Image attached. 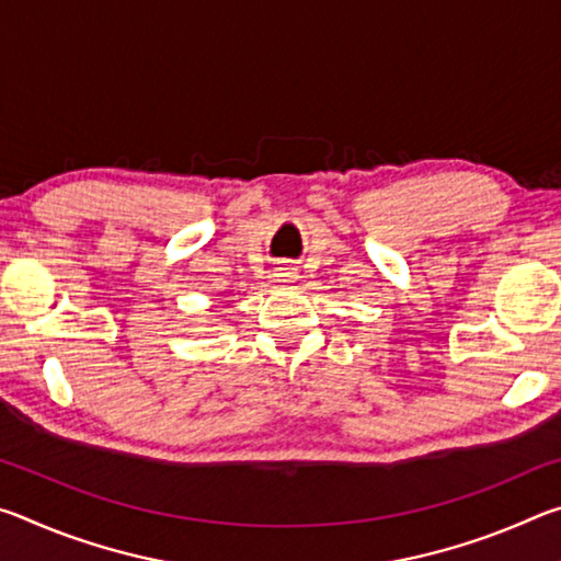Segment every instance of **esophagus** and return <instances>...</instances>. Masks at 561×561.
<instances>
[{
  "label": "esophagus",
  "mask_w": 561,
  "mask_h": 561,
  "mask_svg": "<svg viewBox=\"0 0 561 561\" xmlns=\"http://www.w3.org/2000/svg\"><path fill=\"white\" fill-rule=\"evenodd\" d=\"M274 272H277L279 282H291L294 279V267H291V264H279V267L274 270Z\"/></svg>",
  "instance_id": "1"
}]
</instances>
